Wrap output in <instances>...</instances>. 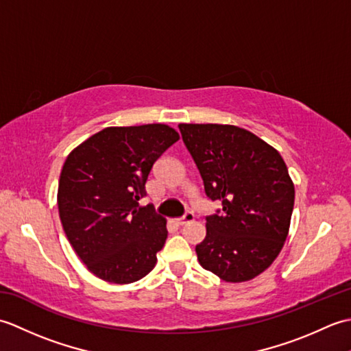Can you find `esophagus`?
Returning <instances> with one entry per match:
<instances>
[{
  "label": "esophagus",
  "instance_id": "obj_1",
  "mask_svg": "<svg viewBox=\"0 0 351 351\" xmlns=\"http://www.w3.org/2000/svg\"><path fill=\"white\" fill-rule=\"evenodd\" d=\"M195 220V214L193 213H187L185 215H182V217H180V219H176L175 221L178 223V225H187V223H190V221H193Z\"/></svg>",
  "mask_w": 351,
  "mask_h": 351
}]
</instances>
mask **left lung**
<instances>
[{
	"label": "left lung",
	"instance_id": "8db88e82",
	"mask_svg": "<svg viewBox=\"0 0 351 351\" xmlns=\"http://www.w3.org/2000/svg\"><path fill=\"white\" fill-rule=\"evenodd\" d=\"M180 130L206 196L223 206L206 217L199 264L225 282L252 280L273 264L289 232L295 191L287 164L240 126L180 123Z\"/></svg>",
	"mask_w": 351,
	"mask_h": 351
}]
</instances>
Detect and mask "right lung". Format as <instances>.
<instances>
[{
    "label": "right lung",
    "mask_w": 351,
    "mask_h": 351,
    "mask_svg": "<svg viewBox=\"0 0 351 351\" xmlns=\"http://www.w3.org/2000/svg\"><path fill=\"white\" fill-rule=\"evenodd\" d=\"M178 140L166 123L108 126L66 158L58 214L73 250L96 278L125 285L155 267L167 220L138 202L155 161Z\"/></svg>",
    "instance_id": "obj_1"
}]
</instances>
